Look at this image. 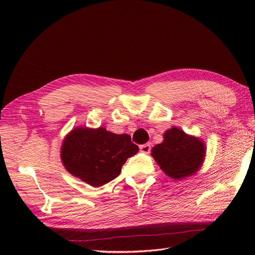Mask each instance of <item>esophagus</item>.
Wrapping results in <instances>:
<instances>
[{"label": "esophagus", "instance_id": "obj_1", "mask_svg": "<svg viewBox=\"0 0 255 255\" xmlns=\"http://www.w3.org/2000/svg\"><path fill=\"white\" fill-rule=\"evenodd\" d=\"M140 150H141L143 153H149L150 150H151V144L150 143L141 144V145H140Z\"/></svg>", "mask_w": 255, "mask_h": 255}]
</instances>
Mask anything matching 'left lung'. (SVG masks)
I'll return each mask as SVG.
<instances>
[{"label":"left lung","mask_w":255,"mask_h":255,"mask_svg":"<svg viewBox=\"0 0 255 255\" xmlns=\"http://www.w3.org/2000/svg\"><path fill=\"white\" fill-rule=\"evenodd\" d=\"M163 137V142L151 150L161 170L175 180L195 174L205 159V143L176 127L167 129Z\"/></svg>","instance_id":"1"}]
</instances>
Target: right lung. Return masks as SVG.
Segmentation results:
<instances>
[{
    "instance_id": "right-lung-1",
    "label": "right lung",
    "mask_w": 255,
    "mask_h": 255,
    "mask_svg": "<svg viewBox=\"0 0 255 255\" xmlns=\"http://www.w3.org/2000/svg\"><path fill=\"white\" fill-rule=\"evenodd\" d=\"M138 151L127 133L117 134L104 127H77L63 140L61 160L73 176L100 187L116 178L125 162Z\"/></svg>"
}]
</instances>
